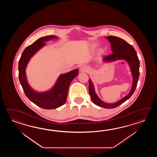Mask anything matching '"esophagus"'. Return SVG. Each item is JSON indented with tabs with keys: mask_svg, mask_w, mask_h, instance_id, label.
Here are the masks:
<instances>
[{
	"mask_svg": "<svg viewBox=\"0 0 157 157\" xmlns=\"http://www.w3.org/2000/svg\"><path fill=\"white\" fill-rule=\"evenodd\" d=\"M87 68L85 67H82L80 68V71L81 72H85L87 71Z\"/></svg>",
	"mask_w": 157,
	"mask_h": 157,
	"instance_id": "34e87169",
	"label": "esophagus"
}]
</instances>
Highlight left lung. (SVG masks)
Masks as SVG:
<instances>
[{
  "instance_id": "8db88e82",
  "label": "left lung",
  "mask_w": 157,
  "mask_h": 157,
  "mask_svg": "<svg viewBox=\"0 0 157 157\" xmlns=\"http://www.w3.org/2000/svg\"><path fill=\"white\" fill-rule=\"evenodd\" d=\"M110 43L111 50L113 53L103 57L104 62H113L117 60L124 59L129 64L131 74L132 75V85L129 94L124 98L114 103H106L98 97L94 90L93 83L90 79L89 80V92L94 103L98 106L107 109H112L119 106L128 100L133 94L136 89L139 77L140 61L136 52L132 45L120 37L114 36H109L106 37Z\"/></svg>"
}]
</instances>
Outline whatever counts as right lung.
Returning a JSON list of instances; mask_svg holds the SVG:
<instances>
[{
    "instance_id": "add662e5",
    "label": "right lung",
    "mask_w": 157,
    "mask_h": 157,
    "mask_svg": "<svg viewBox=\"0 0 157 157\" xmlns=\"http://www.w3.org/2000/svg\"><path fill=\"white\" fill-rule=\"evenodd\" d=\"M57 38L53 35L39 38L25 48L18 63V77L26 96L38 107L45 109H56L66 103L71 82L78 74V70L76 69L60 75L53 88L46 92H37L29 85L27 81L26 68L31 58L45 45V42Z\"/></svg>"
}]
</instances>
